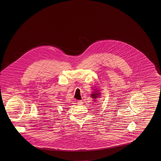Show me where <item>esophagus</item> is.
I'll list each match as a JSON object with an SVG mask.
<instances>
[{
	"mask_svg": "<svg viewBox=\"0 0 161 161\" xmlns=\"http://www.w3.org/2000/svg\"><path fill=\"white\" fill-rule=\"evenodd\" d=\"M77 102H78V104L79 105H81L83 104V101H78Z\"/></svg>",
	"mask_w": 161,
	"mask_h": 161,
	"instance_id": "34e87169",
	"label": "esophagus"
}]
</instances>
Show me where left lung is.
<instances>
[{
    "label": "left lung",
    "instance_id": "obj_1",
    "mask_svg": "<svg viewBox=\"0 0 161 161\" xmlns=\"http://www.w3.org/2000/svg\"><path fill=\"white\" fill-rule=\"evenodd\" d=\"M96 89H94V90H96ZM96 92H94L93 93L91 94V97L92 98V99H94L93 100L95 101H96V99L100 97V95H101V93L99 92V90H96Z\"/></svg>",
    "mask_w": 161,
    "mask_h": 161
}]
</instances>
